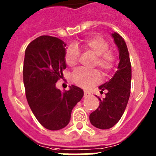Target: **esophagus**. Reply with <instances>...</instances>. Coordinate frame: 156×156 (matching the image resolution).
<instances>
[{
	"mask_svg": "<svg viewBox=\"0 0 156 156\" xmlns=\"http://www.w3.org/2000/svg\"><path fill=\"white\" fill-rule=\"evenodd\" d=\"M83 92H84V97H88V96H90V93L89 90H84V91Z\"/></svg>",
	"mask_w": 156,
	"mask_h": 156,
	"instance_id": "34e87169",
	"label": "esophagus"
}]
</instances>
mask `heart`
<instances>
[{
  "label": "heart",
  "mask_w": 156,
  "mask_h": 156,
  "mask_svg": "<svg viewBox=\"0 0 156 156\" xmlns=\"http://www.w3.org/2000/svg\"><path fill=\"white\" fill-rule=\"evenodd\" d=\"M79 45V44H76ZM84 50L96 55L94 66H98L105 74H107L113 68L115 62L114 54L108 51V42L98 36H94L84 40L80 44ZM80 51L75 45H70L66 52V62L69 67H75L78 63ZM73 80L81 87L87 88L93 86L101 80V74L98 70H87L80 68L73 75Z\"/></svg>",
  "instance_id": "obj_1"
}]
</instances>
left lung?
Listing matches in <instances>:
<instances>
[{
    "mask_svg": "<svg viewBox=\"0 0 156 156\" xmlns=\"http://www.w3.org/2000/svg\"><path fill=\"white\" fill-rule=\"evenodd\" d=\"M119 51V65L111 79L98 87L101 93L107 90L97 109L90 114V123L95 127L107 129L119 122L127 105L131 84V64L126 42L119 34H111Z\"/></svg>",
    "mask_w": 156,
    "mask_h": 156,
    "instance_id": "8db88e82",
    "label": "left lung"
}]
</instances>
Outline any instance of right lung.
<instances>
[{
	"label": "right lung",
	"mask_w": 156,
	"mask_h": 156,
	"mask_svg": "<svg viewBox=\"0 0 156 156\" xmlns=\"http://www.w3.org/2000/svg\"><path fill=\"white\" fill-rule=\"evenodd\" d=\"M66 46L57 37L41 36L25 51L23 83L27 101L37 120L50 130L69 124L72 110L83 96V90L74 85L67 91L56 87L66 69Z\"/></svg>",
	"instance_id": "right-lung-1"
}]
</instances>
